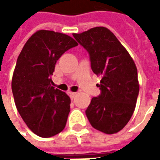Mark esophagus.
Returning a JSON list of instances; mask_svg holds the SVG:
<instances>
[{
	"instance_id": "34e87169",
	"label": "esophagus",
	"mask_w": 160,
	"mask_h": 160,
	"mask_svg": "<svg viewBox=\"0 0 160 160\" xmlns=\"http://www.w3.org/2000/svg\"><path fill=\"white\" fill-rule=\"evenodd\" d=\"M68 93H69V96L70 98H71V99H73V98L75 97V96L77 95L76 92H69Z\"/></svg>"
}]
</instances>
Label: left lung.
<instances>
[{
  "mask_svg": "<svg viewBox=\"0 0 160 160\" xmlns=\"http://www.w3.org/2000/svg\"><path fill=\"white\" fill-rule=\"evenodd\" d=\"M73 38L89 54L91 68L101 76V93L86 111L91 125L104 134L122 130L134 113L138 94L137 68L127 49L111 31L98 26Z\"/></svg>",
  "mask_w": 160,
  "mask_h": 160,
  "instance_id": "obj_1",
  "label": "left lung"
}]
</instances>
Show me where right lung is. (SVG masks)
<instances>
[{
	"mask_svg": "<svg viewBox=\"0 0 160 160\" xmlns=\"http://www.w3.org/2000/svg\"><path fill=\"white\" fill-rule=\"evenodd\" d=\"M78 45L71 37L40 30L27 40L17 59L12 91L17 110L31 130L42 138L59 134L66 126L70 98L52 87L57 60Z\"/></svg>",
	"mask_w": 160,
	"mask_h": 160,
	"instance_id": "1",
	"label": "right lung"
}]
</instances>
